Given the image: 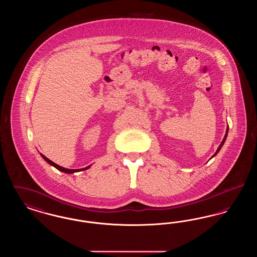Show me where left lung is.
Returning a JSON list of instances; mask_svg holds the SVG:
<instances>
[{
    "label": "left lung",
    "instance_id": "1",
    "mask_svg": "<svg viewBox=\"0 0 257 257\" xmlns=\"http://www.w3.org/2000/svg\"><path fill=\"white\" fill-rule=\"evenodd\" d=\"M227 132H228V127H227V129H226V134H225V136H224V138H223V140H222V142H221V143H220V147H218V150H217V151H216V153H215V154H214V156H215V155H216V154H217V153H218V152H219V151H220V148H221V147H222V145H223V144H224V142H225V139H226V137H227Z\"/></svg>",
    "mask_w": 257,
    "mask_h": 257
}]
</instances>
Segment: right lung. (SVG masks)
I'll return each instance as SVG.
<instances>
[{"label":"right lung","mask_w":257,"mask_h":257,"mask_svg":"<svg viewBox=\"0 0 257 257\" xmlns=\"http://www.w3.org/2000/svg\"><path fill=\"white\" fill-rule=\"evenodd\" d=\"M41 156L43 157V159L45 160L47 163H49L50 165H52V166H54L56 169H58L59 171H63V172H66V173H73V172H76V171H85V170H87L90 166H88V167H86L85 169H81V170H69V169H65V168H62L61 166H59V165H57V164H55L54 162H52L51 160L48 159L47 157H45L44 155H42L41 154Z\"/></svg>","instance_id":"right-lung-1"}]
</instances>
